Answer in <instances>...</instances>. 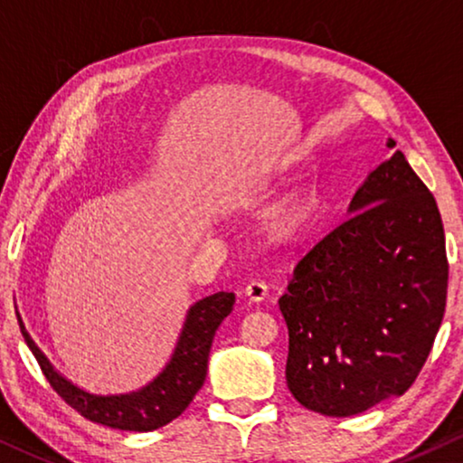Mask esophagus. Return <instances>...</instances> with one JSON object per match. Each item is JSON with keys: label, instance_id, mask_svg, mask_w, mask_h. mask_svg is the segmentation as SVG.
Wrapping results in <instances>:
<instances>
[{"label": "esophagus", "instance_id": "1", "mask_svg": "<svg viewBox=\"0 0 463 463\" xmlns=\"http://www.w3.org/2000/svg\"><path fill=\"white\" fill-rule=\"evenodd\" d=\"M244 295L249 297V301H263L265 297H268V284H265L263 280H250L249 284H246L244 288Z\"/></svg>", "mask_w": 463, "mask_h": 463}]
</instances>
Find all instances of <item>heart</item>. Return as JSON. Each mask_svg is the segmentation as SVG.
Returning <instances> with one entry per match:
<instances>
[{"mask_svg":"<svg viewBox=\"0 0 463 463\" xmlns=\"http://www.w3.org/2000/svg\"><path fill=\"white\" fill-rule=\"evenodd\" d=\"M316 204H318V200H316L314 189H299V192L290 195V198L282 204L280 211H278V227H280L282 232H293L297 227L306 225L307 221L312 219Z\"/></svg>","mask_w":463,"mask_h":463,"instance_id":"obj_1","label":"heart"}]
</instances>
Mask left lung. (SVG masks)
<instances>
[{"mask_svg":"<svg viewBox=\"0 0 463 463\" xmlns=\"http://www.w3.org/2000/svg\"><path fill=\"white\" fill-rule=\"evenodd\" d=\"M347 213L297 263L278 301L288 326L290 394L328 417L402 396L447 306L439 206L402 151L366 176Z\"/></svg>","mask_w":463,"mask_h":463,"instance_id":"obj_1","label":"left lung"}]
</instances>
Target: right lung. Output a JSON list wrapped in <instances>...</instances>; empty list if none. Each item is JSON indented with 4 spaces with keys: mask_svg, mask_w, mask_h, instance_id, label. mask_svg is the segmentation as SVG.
<instances>
[{
    "mask_svg": "<svg viewBox=\"0 0 463 463\" xmlns=\"http://www.w3.org/2000/svg\"><path fill=\"white\" fill-rule=\"evenodd\" d=\"M233 303H236V295L221 290L189 307L185 326L166 369L138 392L118 396L88 394L78 385L67 382L61 373L54 371L35 341L24 331L21 316H18V325L42 373L69 407H73L86 420L103 423L107 428L126 430V432H151L176 420L204 385L214 333L223 318L232 314Z\"/></svg>",
    "mask_w": 463,
    "mask_h": 463,
    "instance_id": "obj_1",
    "label": "right lung"
}]
</instances>
